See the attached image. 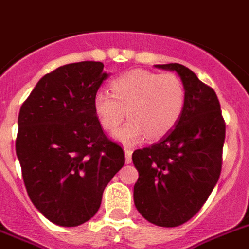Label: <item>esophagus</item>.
<instances>
[{"label": "esophagus", "instance_id": "esophagus-1", "mask_svg": "<svg viewBox=\"0 0 249 249\" xmlns=\"http://www.w3.org/2000/svg\"><path fill=\"white\" fill-rule=\"evenodd\" d=\"M124 155H126V163H131V161H132V149L126 147V149H124Z\"/></svg>", "mask_w": 249, "mask_h": 249}]
</instances>
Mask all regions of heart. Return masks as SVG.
<instances>
[{"label": "heart", "mask_w": 249, "mask_h": 249, "mask_svg": "<svg viewBox=\"0 0 249 249\" xmlns=\"http://www.w3.org/2000/svg\"><path fill=\"white\" fill-rule=\"evenodd\" d=\"M110 90L112 94L100 90L94 95V113L103 128L114 132L127 112L129 122L114 133L124 145L166 136L183 113L184 86L172 72L131 70L113 79Z\"/></svg>", "instance_id": "b5f03b06"}]
</instances>
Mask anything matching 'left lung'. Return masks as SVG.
Segmentation results:
<instances>
[{
	"mask_svg": "<svg viewBox=\"0 0 249 249\" xmlns=\"http://www.w3.org/2000/svg\"><path fill=\"white\" fill-rule=\"evenodd\" d=\"M155 67L176 71L186 91L179 122L164 139L135 150L139 172L133 201L147 221L173 228L192 219L216 186L223 163L225 121L213 88L179 63Z\"/></svg>",
	"mask_w": 249,
	"mask_h": 249,
	"instance_id": "1",
	"label": "left lung"
}]
</instances>
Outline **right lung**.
<instances>
[{"instance_id": "add662e5", "label": "right lung", "mask_w": 249, "mask_h": 249, "mask_svg": "<svg viewBox=\"0 0 249 249\" xmlns=\"http://www.w3.org/2000/svg\"><path fill=\"white\" fill-rule=\"evenodd\" d=\"M102 62L61 66L39 80L18 113L16 155L26 192L49 221L77 227L99 210L124 153L92 107L108 77Z\"/></svg>"}]
</instances>
